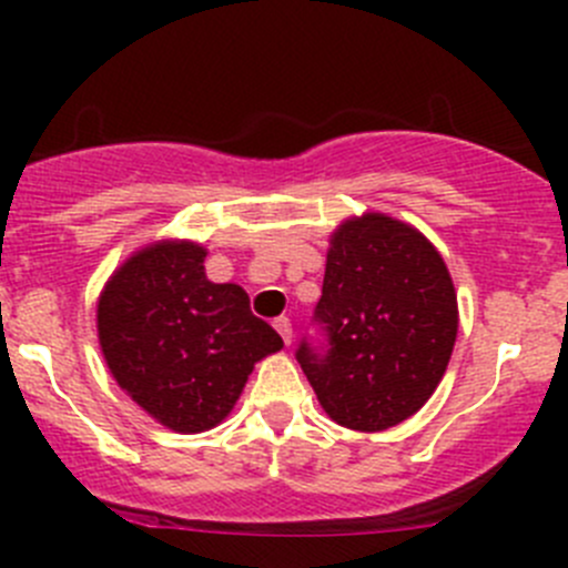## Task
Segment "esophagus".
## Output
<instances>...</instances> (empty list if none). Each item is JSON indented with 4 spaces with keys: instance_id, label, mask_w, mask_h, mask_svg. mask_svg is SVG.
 <instances>
[{
    "instance_id": "1",
    "label": "esophagus",
    "mask_w": 568,
    "mask_h": 568,
    "mask_svg": "<svg viewBox=\"0 0 568 568\" xmlns=\"http://www.w3.org/2000/svg\"><path fill=\"white\" fill-rule=\"evenodd\" d=\"M274 329L280 332V337H283L285 346H291V337H294V326H291V321L285 316L277 318V321H274Z\"/></svg>"
}]
</instances>
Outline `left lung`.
Here are the masks:
<instances>
[{
  "instance_id": "1",
  "label": "left lung",
  "mask_w": 568,
  "mask_h": 568,
  "mask_svg": "<svg viewBox=\"0 0 568 568\" xmlns=\"http://www.w3.org/2000/svg\"><path fill=\"white\" fill-rule=\"evenodd\" d=\"M313 321L324 343L305 337L296 359L318 404L341 426L385 432L443 382L459 307L443 255L420 231L363 214L332 233Z\"/></svg>"
}]
</instances>
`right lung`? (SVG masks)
<instances>
[{
    "mask_svg": "<svg viewBox=\"0 0 568 568\" xmlns=\"http://www.w3.org/2000/svg\"><path fill=\"white\" fill-rule=\"evenodd\" d=\"M205 250L156 242L99 296V341L114 382L162 426L209 432L231 415L257 359L283 337L250 313L236 283L205 277Z\"/></svg>",
    "mask_w": 568,
    "mask_h": 568,
    "instance_id": "obj_1",
    "label": "right lung"
}]
</instances>
